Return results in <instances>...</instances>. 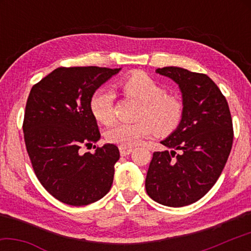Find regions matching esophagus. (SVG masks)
Here are the masks:
<instances>
[{"label":"esophagus","mask_w":251,"mask_h":251,"mask_svg":"<svg viewBox=\"0 0 251 251\" xmlns=\"http://www.w3.org/2000/svg\"><path fill=\"white\" fill-rule=\"evenodd\" d=\"M118 148H120V152H121L122 156H127V155H129L131 151H133V148H131V147L120 146Z\"/></svg>","instance_id":"esophagus-1"}]
</instances>
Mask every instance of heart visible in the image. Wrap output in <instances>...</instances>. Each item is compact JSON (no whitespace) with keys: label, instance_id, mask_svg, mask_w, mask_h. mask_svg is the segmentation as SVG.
<instances>
[{"label":"heart","instance_id":"b5f03b06","mask_svg":"<svg viewBox=\"0 0 251 251\" xmlns=\"http://www.w3.org/2000/svg\"><path fill=\"white\" fill-rule=\"evenodd\" d=\"M118 87L126 96L141 103L136 123H116L106 130L109 143L133 147L155 133L159 136L172 134L179 126L184 106L176 95L166 94L164 87L143 72H133L120 80ZM114 93L108 88H97L91 97L93 116L101 124L114 120Z\"/></svg>","mask_w":251,"mask_h":251}]
</instances>
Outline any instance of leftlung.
I'll return each mask as SVG.
<instances>
[{
	"instance_id": "1",
	"label": "left lung",
	"mask_w": 251,
	"mask_h": 251,
	"mask_svg": "<svg viewBox=\"0 0 251 251\" xmlns=\"http://www.w3.org/2000/svg\"><path fill=\"white\" fill-rule=\"evenodd\" d=\"M156 73L178 84L184 113L176 130L160 142L172 151L152 154L145 187L155 201L182 207L205 196L222 174L232 146L231 115L226 97L206 74L176 66Z\"/></svg>"
}]
</instances>
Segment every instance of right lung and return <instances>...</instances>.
<instances>
[{
	"label": "right lung",
	"instance_id": "1",
	"mask_svg": "<svg viewBox=\"0 0 251 251\" xmlns=\"http://www.w3.org/2000/svg\"><path fill=\"white\" fill-rule=\"evenodd\" d=\"M120 71L58 67L29 92L23 122L27 154L42 186L66 205H90L112 187L117 146L105 144L94 154H83L80 148L100 138L90 107L92 95Z\"/></svg>",
	"mask_w": 251,
	"mask_h": 251
}]
</instances>
